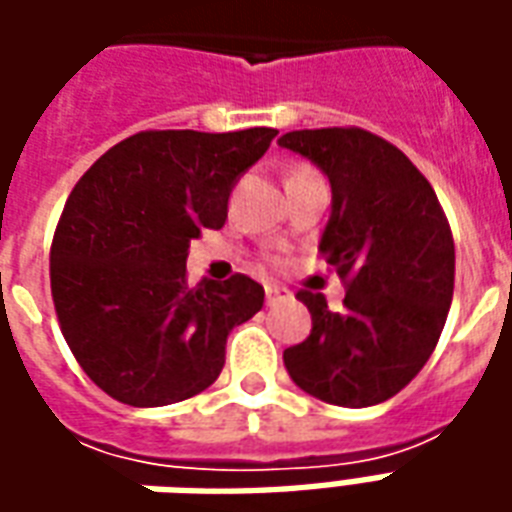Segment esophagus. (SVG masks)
<instances>
[{
    "label": "esophagus",
    "mask_w": 512,
    "mask_h": 512,
    "mask_svg": "<svg viewBox=\"0 0 512 512\" xmlns=\"http://www.w3.org/2000/svg\"><path fill=\"white\" fill-rule=\"evenodd\" d=\"M290 293L285 288H279V285H266V304L268 307H274L279 301H288Z\"/></svg>",
    "instance_id": "34e87169"
}]
</instances>
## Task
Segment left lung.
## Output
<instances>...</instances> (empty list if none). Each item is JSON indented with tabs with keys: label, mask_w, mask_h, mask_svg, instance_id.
Segmentation results:
<instances>
[{
	"label": "left lung",
	"mask_w": 512,
	"mask_h": 512,
	"mask_svg": "<svg viewBox=\"0 0 512 512\" xmlns=\"http://www.w3.org/2000/svg\"><path fill=\"white\" fill-rule=\"evenodd\" d=\"M332 186L318 252L345 279V307L299 290L312 332L282 359L323 403L367 408L397 395L428 362L447 321L455 246L436 191L406 153L362 128L279 136Z\"/></svg>",
	"instance_id": "obj_1"
}]
</instances>
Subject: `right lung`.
I'll return each instance as SVG.
<instances>
[{
  "instance_id": "1",
  "label": "right lung",
  "mask_w": 512,
  "mask_h": 512,
  "mask_svg": "<svg viewBox=\"0 0 512 512\" xmlns=\"http://www.w3.org/2000/svg\"><path fill=\"white\" fill-rule=\"evenodd\" d=\"M274 136L142 131L73 186L51 244V296L65 343L106 395L156 408L219 378L227 334L266 293L244 274L189 288V241L222 227L230 191Z\"/></svg>"
}]
</instances>
